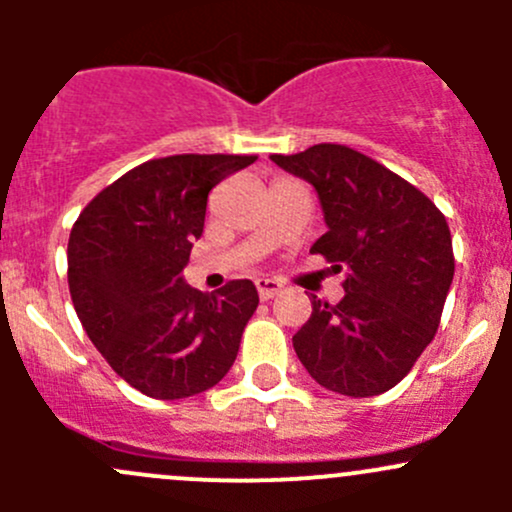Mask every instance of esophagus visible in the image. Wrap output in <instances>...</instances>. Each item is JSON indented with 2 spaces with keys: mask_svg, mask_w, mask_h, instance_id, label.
Here are the masks:
<instances>
[{
  "mask_svg": "<svg viewBox=\"0 0 512 512\" xmlns=\"http://www.w3.org/2000/svg\"><path fill=\"white\" fill-rule=\"evenodd\" d=\"M257 285V294H260V299H272L275 294L282 292V285L277 280H267V277H260V280L255 282Z\"/></svg>",
  "mask_w": 512,
  "mask_h": 512,
  "instance_id": "esophagus-1",
  "label": "esophagus"
}]
</instances>
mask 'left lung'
I'll return each mask as SVG.
<instances>
[{
	"label": "left lung",
	"mask_w": 512,
	"mask_h": 512,
	"mask_svg": "<svg viewBox=\"0 0 512 512\" xmlns=\"http://www.w3.org/2000/svg\"><path fill=\"white\" fill-rule=\"evenodd\" d=\"M272 160L314 185L329 230L309 252L344 272L342 302L309 297L294 352L324 389L384 394L436 337L456 270L446 218L416 185L349 146Z\"/></svg>",
	"instance_id": "left-lung-1"
}]
</instances>
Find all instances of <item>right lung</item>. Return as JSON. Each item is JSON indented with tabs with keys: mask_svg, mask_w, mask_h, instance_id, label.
I'll return each instance as SVG.
<instances>
[{
	"mask_svg": "<svg viewBox=\"0 0 512 512\" xmlns=\"http://www.w3.org/2000/svg\"><path fill=\"white\" fill-rule=\"evenodd\" d=\"M257 156L153 158L101 190L71 227L69 292L94 347L153 399L210 389L230 371L260 297L250 280L185 285L208 193Z\"/></svg>",
	"mask_w": 512,
	"mask_h": 512,
	"instance_id": "1",
	"label": "right lung"
}]
</instances>
